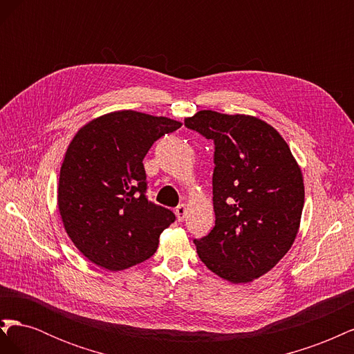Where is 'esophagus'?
<instances>
[{
  "instance_id": "esophagus-1",
  "label": "esophagus",
  "mask_w": 354,
  "mask_h": 354,
  "mask_svg": "<svg viewBox=\"0 0 354 354\" xmlns=\"http://www.w3.org/2000/svg\"><path fill=\"white\" fill-rule=\"evenodd\" d=\"M186 214H187L186 205L185 203H180V205L176 208V216L178 218V221H183L186 218Z\"/></svg>"
}]
</instances>
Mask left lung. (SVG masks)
Masks as SVG:
<instances>
[{"mask_svg": "<svg viewBox=\"0 0 354 354\" xmlns=\"http://www.w3.org/2000/svg\"><path fill=\"white\" fill-rule=\"evenodd\" d=\"M185 125L214 142L216 226L194 241L199 259L223 279L251 282L295 241L304 207L301 169L281 134L259 118L199 111Z\"/></svg>", "mask_w": 354, "mask_h": 354, "instance_id": "left-lung-1", "label": "left lung"}]
</instances>
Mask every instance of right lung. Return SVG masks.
Here are the masks:
<instances>
[{"instance_id": "1", "label": "right lung", "mask_w": 354, "mask_h": 354, "mask_svg": "<svg viewBox=\"0 0 354 354\" xmlns=\"http://www.w3.org/2000/svg\"><path fill=\"white\" fill-rule=\"evenodd\" d=\"M181 127L164 116L120 111L93 120L73 137L60 168L57 203L75 246L103 269L124 270L156 252L174 212L146 196L143 159Z\"/></svg>"}]
</instances>
